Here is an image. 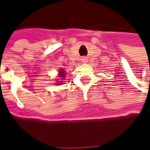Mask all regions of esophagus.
<instances>
[{
  "instance_id": "34e87169",
  "label": "esophagus",
  "mask_w": 150,
  "mask_h": 150,
  "mask_svg": "<svg viewBox=\"0 0 150 150\" xmlns=\"http://www.w3.org/2000/svg\"><path fill=\"white\" fill-rule=\"evenodd\" d=\"M85 60H86V59H83V62H84Z\"/></svg>"
}]
</instances>
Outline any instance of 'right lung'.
<instances>
[{"mask_svg": "<svg viewBox=\"0 0 150 150\" xmlns=\"http://www.w3.org/2000/svg\"><path fill=\"white\" fill-rule=\"evenodd\" d=\"M65 75H66V72L64 71V70H60V71H59V76H60V80H63V79H65L64 78H65ZM59 83H56V84H62V82H63V81H58Z\"/></svg>", "mask_w": 150, "mask_h": 150, "instance_id": "add662e5", "label": "right lung"}]
</instances>
